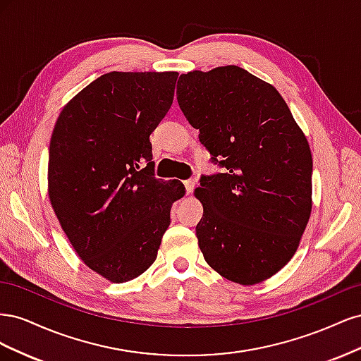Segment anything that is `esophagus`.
<instances>
[{
  "instance_id": "obj_1",
  "label": "esophagus",
  "mask_w": 361,
  "mask_h": 361,
  "mask_svg": "<svg viewBox=\"0 0 361 361\" xmlns=\"http://www.w3.org/2000/svg\"><path fill=\"white\" fill-rule=\"evenodd\" d=\"M183 185H185V190H187V192H188V194H191V192H192V190H194V185H195V182H194L192 179H188V180H185V182H183Z\"/></svg>"
}]
</instances>
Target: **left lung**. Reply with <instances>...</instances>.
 <instances>
[{
    "label": "left lung",
    "mask_w": 361,
    "mask_h": 361,
    "mask_svg": "<svg viewBox=\"0 0 361 361\" xmlns=\"http://www.w3.org/2000/svg\"><path fill=\"white\" fill-rule=\"evenodd\" d=\"M178 102L224 173L202 176L195 227L204 260L256 285L297 251L312 212V152L274 85L238 66L180 75Z\"/></svg>",
    "instance_id": "left-lung-1"
}]
</instances>
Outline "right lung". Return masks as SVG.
Wrapping results in <instances>:
<instances>
[{
    "instance_id": "obj_1",
    "label": "right lung",
    "mask_w": 361,
    "mask_h": 361,
    "mask_svg": "<svg viewBox=\"0 0 361 361\" xmlns=\"http://www.w3.org/2000/svg\"><path fill=\"white\" fill-rule=\"evenodd\" d=\"M178 72H110L64 105L49 143L48 192L76 255L113 283L154 264L182 182L154 176L150 134Z\"/></svg>"
}]
</instances>
